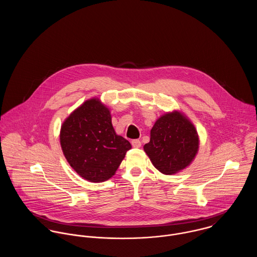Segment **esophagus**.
I'll list each match as a JSON object with an SVG mask.
<instances>
[{
	"label": "esophagus",
	"instance_id": "esophagus-1",
	"mask_svg": "<svg viewBox=\"0 0 257 257\" xmlns=\"http://www.w3.org/2000/svg\"><path fill=\"white\" fill-rule=\"evenodd\" d=\"M132 146L135 148H139V147H142V143L140 140H134V141H132Z\"/></svg>",
	"mask_w": 257,
	"mask_h": 257
}]
</instances>
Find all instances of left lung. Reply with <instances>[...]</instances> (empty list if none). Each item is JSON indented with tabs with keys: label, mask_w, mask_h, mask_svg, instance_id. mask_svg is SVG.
<instances>
[{
	"label": "left lung",
	"mask_w": 257,
	"mask_h": 257,
	"mask_svg": "<svg viewBox=\"0 0 257 257\" xmlns=\"http://www.w3.org/2000/svg\"><path fill=\"white\" fill-rule=\"evenodd\" d=\"M144 149L158 171L175 174L189 166L198 153L197 130L182 112H166L155 121Z\"/></svg>",
	"instance_id": "obj_1"
}]
</instances>
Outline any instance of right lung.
<instances>
[{"instance_id":"add662e5","label":"right lung","mask_w":257,"mask_h":257,"mask_svg":"<svg viewBox=\"0 0 257 257\" xmlns=\"http://www.w3.org/2000/svg\"><path fill=\"white\" fill-rule=\"evenodd\" d=\"M60 145L77 174L93 183L112 177L132 148L128 141L115 134L110 110L98 98L84 102L64 120Z\"/></svg>"}]
</instances>
